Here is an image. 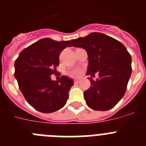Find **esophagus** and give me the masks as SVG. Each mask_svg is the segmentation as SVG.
Wrapping results in <instances>:
<instances>
[{
	"mask_svg": "<svg viewBox=\"0 0 146 146\" xmlns=\"http://www.w3.org/2000/svg\"><path fill=\"white\" fill-rule=\"evenodd\" d=\"M74 84H78V83H80V80H75L74 81Z\"/></svg>",
	"mask_w": 146,
	"mask_h": 146,
	"instance_id": "esophagus-1",
	"label": "esophagus"
}]
</instances>
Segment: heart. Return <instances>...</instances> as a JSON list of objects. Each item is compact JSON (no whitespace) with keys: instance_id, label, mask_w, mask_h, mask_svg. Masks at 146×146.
I'll return each mask as SVG.
<instances>
[{"instance_id":"1","label":"heart","mask_w":146,"mask_h":146,"mask_svg":"<svg viewBox=\"0 0 146 146\" xmlns=\"http://www.w3.org/2000/svg\"><path fill=\"white\" fill-rule=\"evenodd\" d=\"M68 75L72 77H78L82 74V70L79 68H73L67 72Z\"/></svg>"}]
</instances>
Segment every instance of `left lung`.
Here are the masks:
<instances>
[{
    "instance_id": "left-lung-1",
    "label": "left lung",
    "mask_w": 146,
    "mask_h": 146,
    "mask_svg": "<svg viewBox=\"0 0 146 146\" xmlns=\"http://www.w3.org/2000/svg\"><path fill=\"white\" fill-rule=\"evenodd\" d=\"M70 46L82 47L88 56L87 75L91 86L84 92L88 106L94 110L105 111L117 104L124 96L131 74V58L124 45L101 33H91L72 40Z\"/></svg>"
}]
</instances>
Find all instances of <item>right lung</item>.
<instances>
[{"label":"right lung","instance_id":"1","mask_svg":"<svg viewBox=\"0 0 146 146\" xmlns=\"http://www.w3.org/2000/svg\"><path fill=\"white\" fill-rule=\"evenodd\" d=\"M69 43L42 38L24 49L15 60V77L19 88L28 104L38 111L52 113L66 103L73 80L62 76L55 81L50 76L56 72L60 53L70 47Z\"/></svg>","mask_w":146,"mask_h":146}]
</instances>
